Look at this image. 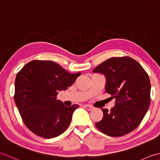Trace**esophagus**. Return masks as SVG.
I'll return each instance as SVG.
<instances>
[{"mask_svg": "<svg viewBox=\"0 0 160 160\" xmlns=\"http://www.w3.org/2000/svg\"><path fill=\"white\" fill-rule=\"evenodd\" d=\"M83 107H84V108H85L86 109L88 110V111H91V110H93V108H94L93 107L90 106V105H87V104H84Z\"/></svg>", "mask_w": 160, "mask_h": 160, "instance_id": "1", "label": "esophagus"}]
</instances>
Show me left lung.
I'll list each match as a JSON object with an SVG mask.
<instances>
[{"label":"left lung","mask_w":160,"mask_h":160,"mask_svg":"<svg viewBox=\"0 0 160 160\" xmlns=\"http://www.w3.org/2000/svg\"><path fill=\"white\" fill-rule=\"evenodd\" d=\"M93 73L106 78L105 91L115 98L108 111L102 108L103 118L96 127L111 137H120L136 128L143 120L151 102V82L141 64L130 57L111 58L97 66Z\"/></svg>","instance_id":"1"}]
</instances>
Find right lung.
I'll return each instance as SVG.
<instances>
[{"label": "right lung", "instance_id": "right-lung-1", "mask_svg": "<svg viewBox=\"0 0 160 160\" xmlns=\"http://www.w3.org/2000/svg\"><path fill=\"white\" fill-rule=\"evenodd\" d=\"M80 75L70 73L50 60H33L22 68L16 77L14 100L30 131L47 139L66 131L79 106L68 107L56 100V96L58 91L72 85Z\"/></svg>", "mask_w": 160, "mask_h": 160}]
</instances>
